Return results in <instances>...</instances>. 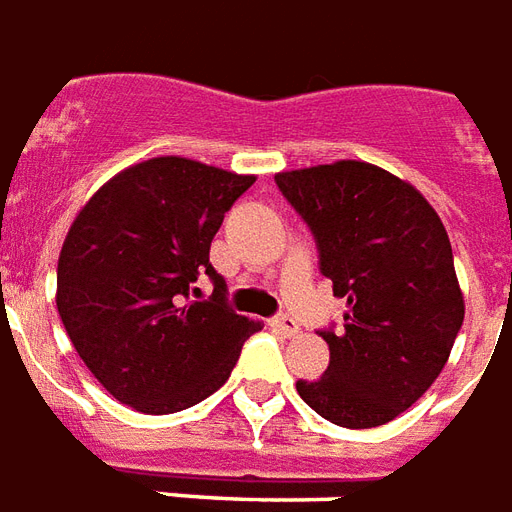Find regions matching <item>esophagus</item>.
<instances>
[{
  "instance_id": "esophagus-1",
  "label": "esophagus",
  "mask_w": 512,
  "mask_h": 512,
  "mask_svg": "<svg viewBox=\"0 0 512 512\" xmlns=\"http://www.w3.org/2000/svg\"><path fill=\"white\" fill-rule=\"evenodd\" d=\"M271 325H274L279 333H285V336L301 333V328H298V323H295V317H290V314H276V317H271Z\"/></svg>"
}]
</instances>
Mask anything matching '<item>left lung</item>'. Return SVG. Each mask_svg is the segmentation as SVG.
I'll list each match as a JSON object with an SVG mask.
<instances>
[{
  "label": "left lung",
  "mask_w": 512,
  "mask_h": 512,
  "mask_svg": "<svg viewBox=\"0 0 512 512\" xmlns=\"http://www.w3.org/2000/svg\"><path fill=\"white\" fill-rule=\"evenodd\" d=\"M274 181L312 230L333 295L347 298L342 328L320 331L328 369L295 391L336 426H382L429 391L464 323L445 225L418 189L369 162Z\"/></svg>",
  "instance_id": "left-lung-1"
}]
</instances>
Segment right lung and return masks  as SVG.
Here are the masks:
<instances>
[{
    "label": "right lung",
    "instance_id": "right-lung-1",
    "mask_svg": "<svg viewBox=\"0 0 512 512\" xmlns=\"http://www.w3.org/2000/svg\"><path fill=\"white\" fill-rule=\"evenodd\" d=\"M255 176L154 157L102 184L56 268L64 331L113 399L149 415L187 410L227 382L260 323L225 304L208 249ZM206 273L215 293L192 302Z\"/></svg>",
    "mask_w": 512,
    "mask_h": 512
}]
</instances>
